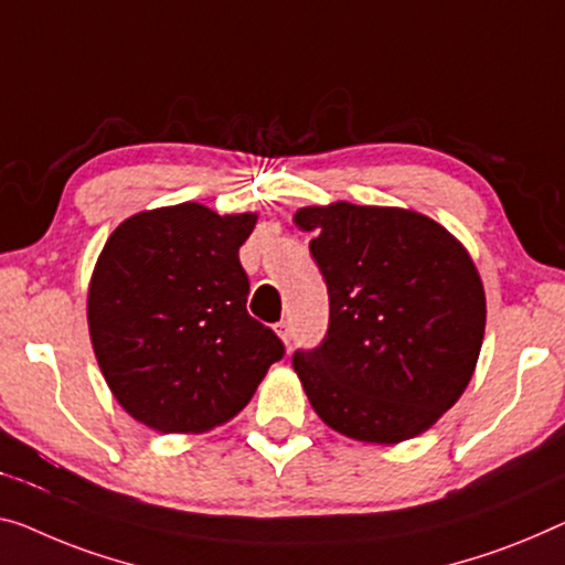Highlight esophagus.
I'll use <instances>...</instances> for the list:
<instances>
[{"label":"esophagus","instance_id":"obj_1","mask_svg":"<svg viewBox=\"0 0 565 565\" xmlns=\"http://www.w3.org/2000/svg\"><path fill=\"white\" fill-rule=\"evenodd\" d=\"M276 334H279V340L286 344V348H289V344H291V324L286 322V319H281V322L276 324Z\"/></svg>","mask_w":565,"mask_h":565}]
</instances>
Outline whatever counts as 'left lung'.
<instances>
[{"mask_svg":"<svg viewBox=\"0 0 565 565\" xmlns=\"http://www.w3.org/2000/svg\"><path fill=\"white\" fill-rule=\"evenodd\" d=\"M330 294V330L294 352L301 388L327 426L365 444H401L461 398L484 340V286L469 250L403 207H299Z\"/></svg>","mask_w":565,"mask_h":565,"instance_id":"left-lung-1","label":"left lung"}]
</instances>
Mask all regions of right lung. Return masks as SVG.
Returning <instances> with one entry per match:
<instances>
[{
	"instance_id": "add662e5",
	"label": "right lung",
	"mask_w": 565,
	"mask_h": 565,
	"mask_svg": "<svg viewBox=\"0 0 565 565\" xmlns=\"http://www.w3.org/2000/svg\"><path fill=\"white\" fill-rule=\"evenodd\" d=\"M256 213L200 202L141 210L108 235L88 284V332L119 406L154 431L238 416L284 344L248 315L238 248Z\"/></svg>"
}]
</instances>
